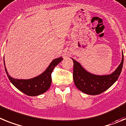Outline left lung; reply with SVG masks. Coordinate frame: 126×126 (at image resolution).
Returning a JSON list of instances; mask_svg holds the SVG:
<instances>
[{
  "label": "left lung",
  "mask_w": 126,
  "mask_h": 126,
  "mask_svg": "<svg viewBox=\"0 0 126 126\" xmlns=\"http://www.w3.org/2000/svg\"><path fill=\"white\" fill-rule=\"evenodd\" d=\"M74 62L73 77L75 85L80 91L90 95L102 93L111 87L119 78L122 71L124 55L121 64L110 75H96L87 72L81 64L72 59Z\"/></svg>",
  "instance_id": "1"
}]
</instances>
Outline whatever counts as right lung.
I'll use <instances>...</instances> for the list:
<instances>
[{"mask_svg":"<svg viewBox=\"0 0 126 126\" xmlns=\"http://www.w3.org/2000/svg\"><path fill=\"white\" fill-rule=\"evenodd\" d=\"M62 57L54 60L50 63L46 70L39 76L30 79H16L9 75L7 69L5 66V72L7 74L11 82L20 91L25 94L30 96H35L44 93L48 90L51 84V74L54 67L59 63L62 62ZM4 63L5 65L4 58Z\"/></svg>","mask_w":126,"mask_h":126,"instance_id":"add662e5","label":"right lung"}]
</instances>
